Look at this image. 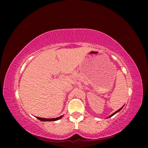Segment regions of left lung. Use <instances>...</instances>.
<instances>
[{"instance_id": "1", "label": "left lung", "mask_w": 148, "mask_h": 148, "mask_svg": "<svg viewBox=\"0 0 148 148\" xmlns=\"http://www.w3.org/2000/svg\"><path fill=\"white\" fill-rule=\"evenodd\" d=\"M122 108H123V107H122ZM122 108H120V109H118L117 111H116L115 112H114V113H113V114H111V116H109V117H111V116H113V115H114V114H116V113H117L118 112H119V111H120V110H121V109H122Z\"/></svg>"}]
</instances>
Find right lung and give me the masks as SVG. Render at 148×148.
Segmentation results:
<instances>
[{
    "label": "right lung",
    "instance_id": "obj_1",
    "mask_svg": "<svg viewBox=\"0 0 148 148\" xmlns=\"http://www.w3.org/2000/svg\"><path fill=\"white\" fill-rule=\"evenodd\" d=\"M63 116H60V117L58 118H39V117H37V118L39 119V120L40 121H56L58 120V119H60Z\"/></svg>",
    "mask_w": 148,
    "mask_h": 148
}]
</instances>
